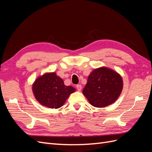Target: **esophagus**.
Returning a JSON list of instances; mask_svg holds the SVG:
<instances>
[{
  "mask_svg": "<svg viewBox=\"0 0 152 152\" xmlns=\"http://www.w3.org/2000/svg\"><path fill=\"white\" fill-rule=\"evenodd\" d=\"M76 87H77L78 91H81V89H82V86L81 85L78 84V85H77Z\"/></svg>",
  "mask_w": 152,
  "mask_h": 152,
  "instance_id": "obj_1",
  "label": "esophagus"
}]
</instances>
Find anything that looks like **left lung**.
Returning <instances> with one entry per match:
<instances>
[{
    "label": "left lung",
    "mask_w": 152,
    "mask_h": 152,
    "mask_svg": "<svg viewBox=\"0 0 152 152\" xmlns=\"http://www.w3.org/2000/svg\"><path fill=\"white\" fill-rule=\"evenodd\" d=\"M122 88L121 75L111 68L102 66L91 72L82 93L92 106L103 108L115 102Z\"/></svg>",
    "instance_id": "left-lung-1"
}]
</instances>
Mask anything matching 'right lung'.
I'll return each mask as SVG.
<instances>
[{"label":"right lung","mask_w":152,"mask_h":152,"mask_svg":"<svg viewBox=\"0 0 152 152\" xmlns=\"http://www.w3.org/2000/svg\"><path fill=\"white\" fill-rule=\"evenodd\" d=\"M76 89L71 86L64 84L56 73H45L37 78L32 84V91L37 101L49 108H59Z\"/></svg>","instance_id":"add662e5"}]
</instances>
